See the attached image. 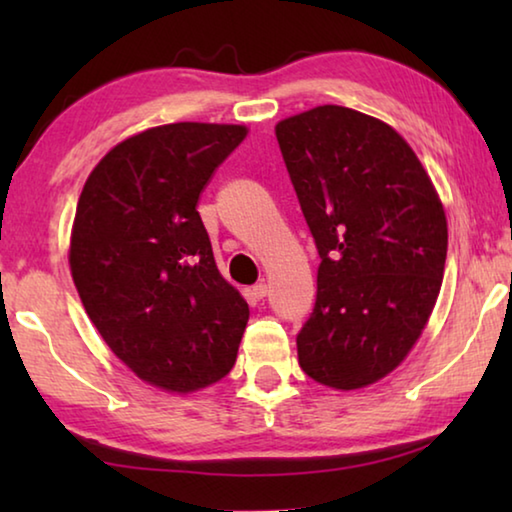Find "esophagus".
I'll return each mask as SVG.
<instances>
[{
  "label": "esophagus",
  "mask_w": 512,
  "mask_h": 512,
  "mask_svg": "<svg viewBox=\"0 0 512 512\" xmlns=\"http://www.w3.org/2000/svg\"><path fill=\"white\" fill-rule=\"evenodd\" d=\"M266 293H268V287H266L264 282H262V284H255V287L250 289V296H253L255 300H264Z\"/></svg>",
  "instance_id": "1"
}]
</instances>
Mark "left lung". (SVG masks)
Returning <instances> with one entry per match:
<instances>
[{
	"label": "left lung",
	"instance_id": "8db88e82",
	"mask_svg": "<svg viewBox=\"0 0 512 512\" xmlns=\"http://www.w3.org/2000/svg\"><path fill=\"white\" fill-rule=\"evenodd\" d=\"M275 137L314 235V314L300 368L357 391L409 357L436 305L447 216L409 142L377 117L318 106L277 121Z\"/></svg>",
	"mask_w": 512,
	"mask_h": 512
}]
</instances>
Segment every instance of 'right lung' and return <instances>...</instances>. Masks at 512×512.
<instances>
[{"instance_id":"add662e5","label":"right lung","mask_w":512,"mask_h":512,"mask_svg":"<svg viewBox=\"0 0 512 512\" xmlns=\"http://www.w3.org/2000/svg\"><path fill=\"white\" fill-rule=\"evenodd\" d=\"M239 124L178 121L126 137L85 180L69 271L101 339L146 384L187 395L235 366L248 302L219 273L196 212Z\"/></svg>"}]
</instances>
